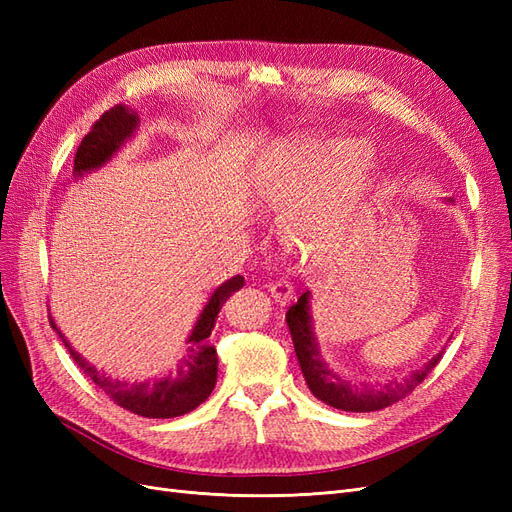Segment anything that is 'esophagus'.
<instances>
[{
  "label": "esophagus",
  "instance_id": "1",
  "mask_svg": "<svg viewBox=\"0 0 512 512\" xmlns=\"http://www.w3.org/2000/svg\"><path fill=\"white\" fill-rule=\"evenodd\" d=\"M269 292H271V297L275 299V303H280V305H288L294 299V290L288 282H273L269 286Z\"/></svg>",
  "mask_w": 512,
  "mask_h": 512
}]
</instances>
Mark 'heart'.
<instances>
[{"label": "heart", "mask_w": 512, "mask_h": 512, "mask_svg": "<svg viewBox=\"0 0 512 512\" xmlns=\"http://www.w3.org/2000/svg\"><path fill=\"white\" fill-rule=\"evenodd\" d=\"M374 166L367 143L294 136L271 147L252 173V205L282 215L277 237L303 260L329 256L344 215Z\"/></svg>", "instance_id": "b5f03b06"}]
</instances>
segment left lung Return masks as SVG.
I'll use <instances>...</instances> for the list:
<instances>
[{
	"label": "left lung",
	"instance_id": "1",
	"mask_svg": "<svg viewBox=\"0 0 512 512\" xmlns=\"http://www.w3.org/2000/svg\"><path fill=\"white\" fill-rule=\"evenodd\" d=\"M446 203H453V198H448ZM286 322L309 391L327 406L344 412H376L386 406L397 404L399 399L410 395L442 359L440 350L436 356H431L423 367L410 371V374L401 380H391L384 384H367L356 380L352 382L346 380L342 374H337V371H333L329 363L322 359V350L318 344L312 316V292L307 290L301 294L299 301L288 309Z\"/></svg>",
	"mask_w": 512,
	"mask_h": 512
}]
</instances>
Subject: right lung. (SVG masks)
Masks as SVG:
<instances>
[{"instance_id": "add662e5", "label": "right lung", "mask_w": 512, "mask_h": 512, "mask_svg": "<svg viewBox=\"0 0 512 512\" xmlns=\"http://www.w3.org/2000/svg\"><path fill=\"white\" fill-rule=\"evenodd\" d=\"M141 119L134 111H128L126 106H115L106 111L96 123L91 132L83 138L74 156V179H81L89 173H96L102 166L111 162L121 147L136 134ZM243 288V277L235 275L220 284L211 292L209 301L205 303L203 312L196 318L194 329L185 339V352L177 363L175 371H168L166 376L145 382H128V380H113L100 371L96 365H91L85 356H81L72 348L66 335L59 331L55 318L49 314V322L53 331L66 344L72 359L76 361L89 380H94L96 386L111 397L117 406L126 408L138 416L147 418H173L183 416L198 408L211 395L215 382H218V352L211 346L209 335L218 320L220 309L230 299L232 292Z\"/></svg>"}]
</instances>
